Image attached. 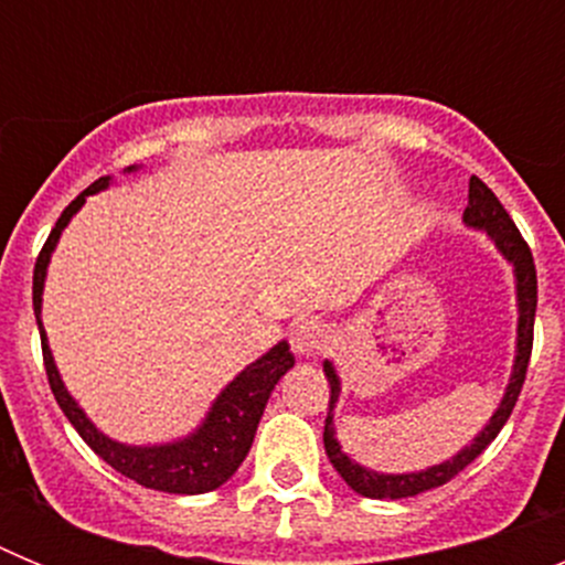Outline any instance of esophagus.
I'll return each mask as SVG.
<instances>
[{
	"instance_id": "1",
	"label": "esophagus",
	"mask_w": 565,
	"mask_h": 565,
	"mask_svg": "<svg viewBox=\"0 0 565 565\" xmlns=\"http://www.w3.org/2000/svg\"><path fill=\"white\" fill-rule=\"evenodd\" d=\"M326 326L319 319H302L291 328V348L299 356H313L326 344Z\"/></svg>"
}]
</instances>
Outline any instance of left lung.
<instances>
[{
  "label": "left lung",
  "instance_id": "8db88e82",
  "mask_svg": "<svg viewBox=\"0 0 565 565\" xmlns=\"http://www.w3.org/2000/svg\"><path fill=\"white\" fill-rule=\"evenodd\" d=\"M463 223L472 228H483V232L492 237V243L498 246V252L515 266V282H518V356L515 367H512V379H509V387L503 393L498 411L492 413L489 424L472 438L469 447H463L458 456H452L450 461L436 463L430 469H422V472H402V476H384V472H373L367 467H359L356 461L344 456L342 447L337 441V430H333V407L339 402V376L333 371V364L326 362V376L331 384V402H328V418H326V433H322V441H326V452L331 458V463L337 467L339 476L344 478V483L359 492L364 498H379V501H396V498H413L418 492H427V489H436L441 483L452 481L458 472L476 461L489 444L495 441L498 433L503 430V424L509 422L512 411H515V402L521 396L523 379H526L529 356H532V339H535V308H537V271L535 259L529 252L526 239L521 237L518 226L512 223L507 209L501 206V201L495 198V192L481 181V178H469V203L463 209Z\"/></svg>",
  "mask_w": 565,
  "mask_h": 565
}]
</instances>
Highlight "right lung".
<instances>
[{
    "label": "right lung",
    "mask_w": 565,
    "mask_h": 565,
    "mask_svg": "<svg viewBox=\"0 0 565 565\" xmlns=\"http://www.w3.org/2000/svg\"><path fill=\"white\" fill-rule=\"evenodd\" d=\"M107 186L109 178H98L93 186L84 189L76 201L64 209L62 217L53 226V232H50L47 243L39 252L36 268H33V311H36L39 337H42V356L50 391L56 396L58 407L64 411L67 422L89 444V450L96 452L98 458H104L115 472L132 478L141 487L161 489V492H172V495H201V492H212V489L226 483L237 472L243 458L252 450L259 416L266 411L274 384L294 367V353L288 351V342H279L274 344L266 356H259L257 362L248 364L246 371L239 373L232 384H226V391L214 398L206 422L192 436L181 438V441L161 444V447H127V444H118L104 436V433H98L96 424L84 416L76 398L70 396L56 371V362H53V353H50L47 337H44L42 328V291L50 254L56 248L64 226L84 206L89 194L102 192Z\"/></svg>",
    "instance_id": "obj_1"
}]
</instances>
